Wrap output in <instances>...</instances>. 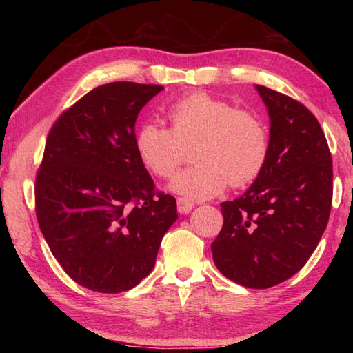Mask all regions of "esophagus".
Returning <instances> with one entry per match:
<instances>
[{
    "instance_id": "obj_1",
    "label": "esophagus",
    "mask_w": 353,
    "mask_h": 353,
    "mask_svg": "<svg viewBox=\"0 0 353 353\" xmlns=\"http://www.w3.org/2000/svg\"><path fill=\"white\" fill-rule=\"evenodd\" d=\"M193 207H194L193 201L188 199V198H179L177 199V210H179V213L187 214V213H190L191 210H193Z\"/></svg>"
}]
</instances>
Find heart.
Returning a JSON list of instances; mask_svg holds the SVG:
<instances>
[{
	"label": "heart",
	"mask_w": 353,
	"mask_h": 353,
	"mask_svg": "<svg viewBox=\"0 0 353 353\" xmlns=\"http://www.w3.org/2000/svg\"><path fill=\"white\" fill-rule=\"evenodd\" d=\"M171 129L148 121L137 132L135 148L143 165L159 177H171L193 146L194 166L172 179L170 190L188 199H208L227 183L243 187L260 174L270 140L261 119L249 110L196 92L168 109Z\"/></svg>",
	"instance_id": "1"
}]
</instances>
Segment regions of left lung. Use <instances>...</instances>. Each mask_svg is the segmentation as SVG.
<instances>
[{
	"label": "left lung",
	"mask_w": 353,
	"mask_h": 353,
	"mask_svg": "<svg viewBox=\"0 0 353 353\" xmlns=\"http://www.w3.org/2000/svg\"><path fill=\"white\" fill-rule=\"evenodd\" d=\"M270 115V151L254 183L221 204L212 243L219 272L246 288L285 282L305 265L330 216L333 165L325 135L305 105L255 85Z\"/></svg>",
	"instance_id": "1"
}]
</instances>
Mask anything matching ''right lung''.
Listing matches in <instances>:
<instances>
[{"instance_id":"add662e5","label":"right lung","mask_w":353,"mask_h":353,"mask_svg":"<svg viewBox=\"0 0 353 353\" xmlns=\"http://www.w3.org/2000/svg\"><path fill=\"white\" fill-rule=\"evenodd\" d=\"M162 85L110 82L59 117L35 179L41 234L63 271L83 288L121 292L155 265L177 219L135 148V121Z\"/></svg>"}]
</instances>
